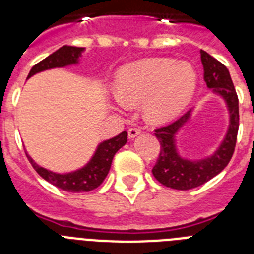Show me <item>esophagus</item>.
Wrapping results in <instances>:
<instances>
[{"label":"esophagus","mask_w":254,"mask_h":254,"mask_svg":"<svg viewBox=\"0 0 254 254\" xmlns=\"http://www.w3.org/2000/svg\"><path fill=\"white\" fill-rule=\"evenodd\" d=\"M140 129L137 128V127H131V128H128V137L129 138H134L137 134H140Z\"/></svg>","instance_id":"1"}]
</instances>
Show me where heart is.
<instances>
[{
    "mask_svg": "<svg viewBox=\"0 0 254 254\" xmlns=\"http://www.w3.org/2000/svg\"><path fill=\"white\" fill-rule=\"evenodd\" d=\"M197 86V72L186 61L147 58L122 67L116 76V94L121 105L143 103L152 123H167L185 111Z\"/></svg>",
    "mask_w": 254,
    "mask_h": 254,
    "instance_id": "heart-1",
    "label": "heart"
}]
</instances>
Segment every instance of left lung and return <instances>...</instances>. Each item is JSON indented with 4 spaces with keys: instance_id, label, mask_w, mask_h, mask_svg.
<instances>
[{
    "instance_id": "obj_1",
    "label": "left lung",
    "mask_w": 254,
    "mask_h": 254,
    "mask_svg": "<svg viewBox=\"0 0 254 254\" xmlns=\"http://www.w3.org/2000/svg\"><path fill=\"white\" fill-rule=\"evenodd\" d=\"M201 61L203 64V78L207 87L223 96L228 104L230 125L225 140L215 154L198 161L182 159L176 149L174 136L190 120L192 112L190 109L170 125L155 129V136L160 142V152L152 168V174L161 185L173 190H192L217 176L229 164L237 143L239 128V100L229 69L205 51H201Z\"/></svg>"
}]
</instances>
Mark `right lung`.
Returning <instances> with one entry per match:
<instances>
[{"mask_svg":"<svg viewBox=\"0 0 254 254\" xmlns=\"http://www.w3.org/2000/svg\"><path fill=\"white\" fill-rule=\"evenodd\" d=\"M82 51L84 48H80V47H61L55 53H52L43 61H40L39 64L33 66L28 78L40 71H44V69L77 64V60L81 56ZM126 142H127V132L126 131L111 140L103 141L96 149L91 160L84 168L76 170V172L67 173V174H57V173L49 172V170L39 167L26 152L25 154L38 174L47 182H49L51 185L67 190V192H90L102 185L111 169L113 156L123 145H126Z\"/></svg>","mask_w":254,"mask_h":254,"instance_id":"right-lung-1","label":"right lung"}]
</instances>
